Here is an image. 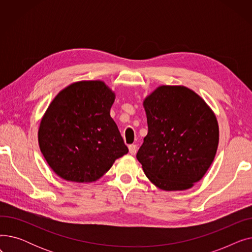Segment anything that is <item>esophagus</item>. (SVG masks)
<instances>
[{
    "mask_svg": "<svg viewBox=\"0 0 252 252\" xmlns=\"http://www.w3.org/2000/svg\"><path fill=\"white\" fill-rule=\"evenodd\" d=\"M128 150H129V153H130L131 155H135V154L137 153V150H138L137 145H135V144L129 145V146H128Z\"/></svg>",
    "mask_w": 252,
    "mask_h": 252,
    "instance_id": "obj_1",
    "label": "esophagus"
}]
</instances>
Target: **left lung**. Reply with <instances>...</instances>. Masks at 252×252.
Masks as SVG:
<instances>
[{
  "label": "left lung",
  "instance_id": "1",
  "mask_svg": "<svg viewBox=\"0 0 252 252\" xmlns=\"http://www.w3.org/2000/svg\"><path fill=\"white\" fill-rule=\"evenodd\" d=\"M148 134L137 153L146 177L161 190L183 191L200 181L219 146L216 114L184 86H160L145 98Z\"/></svg>",
  "mask_w": 252,
  "mask_h": 252
}]
</instances>
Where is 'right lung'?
I'll use <instances>...</instances> for the list:
<instances>
[{
    "label": "right lung",
    "instance_id": "add662e5",
    "mask_svg": "<svg viewBox=\"0 0 252 252\" xmlns=\"http://www.w3.org/2000/svg\"><path fill=\"white\" fill-rule=\"evenodd\" d=\"M115 94L102 81H82L58 93L38 128L46 161L61 179L91 183L128 152L110 116Z\"/></svg>",
    "mask_w": 252,
    "mask_h": 252
}]
</instances>
